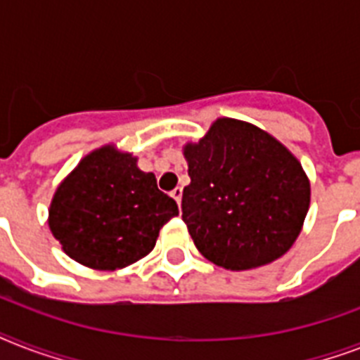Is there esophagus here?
Masks as SVG:
<instances>
[{
	"mask_svg": "<svg viewBox=\"0 0 360 360\" xmlns=\"http://www.w3.org/2000/svg\"><path fill=\"white\" fill-rule=\"evenodd\" d=\"M172 198H174L175 202H177L181 205V198H183V188H181V186L174 188V191H172Z\"/></svg>",
	"mask_w": 360,
	"mask_h": 360,
	"instance_id": "obj_1",
	"label": "esophagus"
}]
</instances>
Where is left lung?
<instances>
[{"label":"left lung","instance_id":"obj_1","mask_svg":"<svg viewBox=\"0 0 360 360\" xmlns=\"http://www.w3.org/2000/svg\"><path fill=\"white\" fill-rule=\"evenodd\" d=\"M191 185L183 220L209 262L262 267L290 250L310 205V183L293 155L254 124L219 120L185 147Z\"/></svg>","mask_w":360,"mask_h":360}]
</instances>
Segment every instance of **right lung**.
Returning <instances> with one entry per match:
<instances>
[{
  "mask_svg": "<svg viewBox=\"0 0 360 360\" xmlns=\"http://www.w3.org/2000/svg\"><path fill=\"white\" fill-rule=\"evenodd\" d=\"M179 214L174 198L136 166L129 153L101 147L59 185L50 205V230L65 254L101 271L138 262L153 250L158 231Z\"/></svg>",
  "mask_w": 360,
  "mask_h": 360,
  "instance_id": "right-lung-1",
  "label": "right lung"
}]
</instances>
